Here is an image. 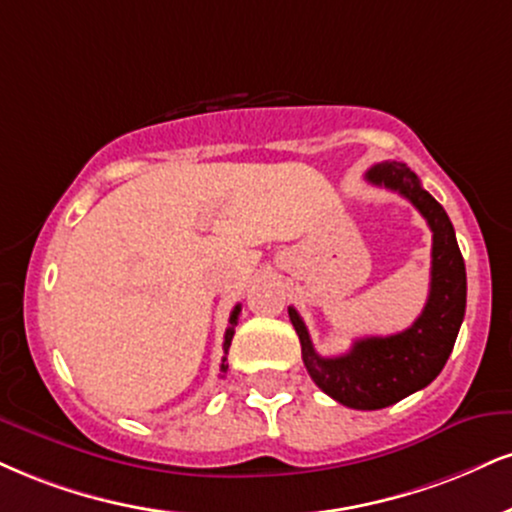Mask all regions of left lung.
<instances>
[{
  "label": "left lung",
  "mask_w": 512,
  "mask_h": 512,
  "mask_svg": "<svg viewBox=\"0 0 512 512\" xmlns=\"http://www.w3.org/2000/svg\"><path fill=\"white\" fill-rule=\"evenodd\" d=\"M365 178L410 200L432 229V283L422 315L410 329L393 336L360 338L346 355L338 357L317 355L295 307H288V317L300 338L307 372L319 389L348 408L379 410L439 377L465 317L467 276L446 209L422 188L420 178L408 166L381 162Z\"/></svg>",
  "instance_id": "8db88e82"
}]
</instances>
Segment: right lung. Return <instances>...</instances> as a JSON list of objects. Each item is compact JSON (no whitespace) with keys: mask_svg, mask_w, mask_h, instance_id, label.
I'll return each mask as SVG.
<instances>
[{"mask_svg":"<svg viewBox=\"0 0 512 512\" xmlns=\"http://www.w3.org/2000/svg\"><path fill=\"white\" fill-rule=\"evenodd\" d=\"M238 315H240V305L233 307V312H231V319H229V329H226V336H224V353H229V348H231V338H233V334H236ZM224 360H226V357H224ZM221 369H224V372H226V365H221Z\"/></svg>","mask_w":512,"mask_h":512,"instance_id":"obj_1","label":"right lung"}]
</instances>
